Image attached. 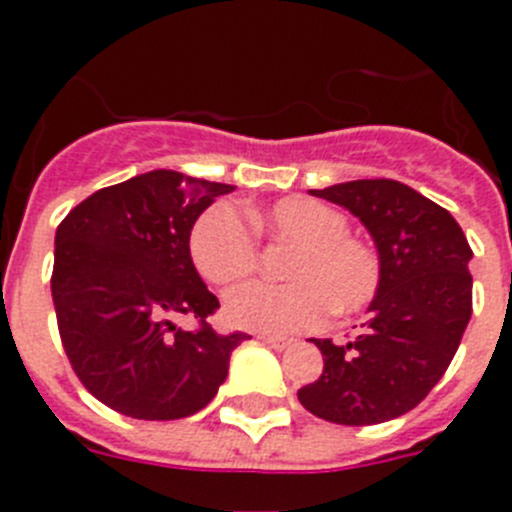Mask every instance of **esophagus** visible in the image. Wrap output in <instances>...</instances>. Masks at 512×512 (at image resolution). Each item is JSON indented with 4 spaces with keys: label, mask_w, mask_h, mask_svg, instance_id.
Masks as SVG:
<instances>
[{
    "label": "esophagus",
    "mask_w": 512,
    "mask_h": 512,
    "mask_svg": "<svg viewBox=\"0 0 512 512\" xmlns=\"http://www.w3.org/2000/svg\"><path fill=\"white\" fill-rule=\"evenodd\" d=\"M259 338L266 343V346L274 348V351H284V348L292 346V341H289V338H277V336H259Z\"/></svg>",
    "instance_id": "1"
}]
</instances>
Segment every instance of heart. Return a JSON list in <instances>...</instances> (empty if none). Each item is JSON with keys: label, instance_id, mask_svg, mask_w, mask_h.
Masks as SVG:
<instances>
[{"label": "heart", "instance_id": "1", "mask_svg": "<svg viewBox=\"0 0 512 512\" xmlns=\"http://www.w3.org/2000/svg\"><path fill=\"white\" fill-rule=\"evenodd\" d=\"M248 220L259 233L295 243L287 284L253 282L225 297V318L238 328L289 336L320 325L333 307L338 315L364 310L377 297L382 264L369 243L348 233L341 210L312 197H284L253 207ZM189 253L212 284H235L259 264L251 225L228 202L207 207L189 233Z\"/></svg>", "mask_w": 512, "mask_h": 512}]
</instances>
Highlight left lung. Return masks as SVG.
<instances>
[{
	"mask_svg": "<svg viewBox=\"0 0 512 512\" xmlns=\"http://www.w3.org/2000/svg\"><path fill=\"white\" fill-rule=\"evenodd\" d=\"M369 230L382 282L359 336L343 346L310 338L323 374L302 408L338 425H374L413 410L449 369L472 318V248L451 212L395 179L310 189Z\"/></svg>",
	"mask_w": 512,
	"mask_h": 512,
	"instance_id": "8db88e82",
	"label": "left lung"
}]
</instances>
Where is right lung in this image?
Instances as JSON below:
<instances>
[{"label":"right lung","mask_w":512,"mask_h":512,"mask_svg":"<svg viewBox=\"0 0 512 512\" xmlns=\"http://www.w3.org/2000/svg\"><path fill=\"white\" fill-rule=\"evenodd\" d=\"M230 184L171 169L138 174L76 205L56 230L51 292L58 333L81 384L138 420L200 413L228 377L246 333L217 336L220 307L189 253L197 217ZM201 320L197 331L173 323Z\"/></svg>","instance_id":"1"}]
</instances>
